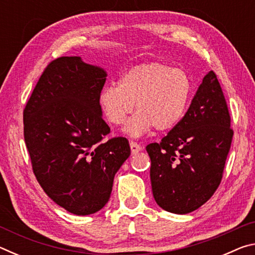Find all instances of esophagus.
Wrapping results in <instances>:
<instances>
[{"instance_id": "34e87169", "label": "esophagus", "mask_w": 255, "mask_h": 255, "mask_svg": "<svg viewBox=\"0 0 255 255\" xmlns=\"http://www.w3.org/2000/svg\"><path fill=\"white\" fill-rule=\"evenodd\" d=\"M129 145H130V149H131V154H136L138 152H140L141 150V146L139 144H137L136 141H130L129 143Z\"/></svg>"}]
</instances>
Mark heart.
<instances>
[{
    "label": "heart",
    "instance_id": "b5f03b06",
    "mask_svg": "<svg viewBox=\"0 0 255 255\" xmlns=\"http://www.w3.org/2000/svg\"><path fill=\"white\" fill-rule=\"evenodd\" d=\"M192 84L180 68L163 63L141 64L122 76L119 85H107L99 96L103 115L112 125H123L131 114L125 131L138 137L154 127L157 131L174 128L187 111Z\"/></svg>",
    "mask_w": 255,
    "mask_h": 255
}]
</instances>
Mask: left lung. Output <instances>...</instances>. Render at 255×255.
<instances>
[{"mask_svg": "<svg viewBox=\"0 0 255 255\" xmlns=\"http://www.w3.org/2000/svg\"><path fill=\"white\" fill-rule=\"evenodd\" d=\"M233 135L226 99L210 71L180 123L146 146L156 204L188 214L208 201L221 184Z\"/></svg>", "mask_w": 255, "mask_h": 255, "instance_id": "8db88e82", "label": "left lung"}]
</instances>
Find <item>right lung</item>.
<instances>
[{
    "label": "right lung",
    "instance_id": "add662e5",
    "mask_svg": "<svg viewBox=\"0 0 255 255\" xmlns=\"http://www.w3.org/2000/svg\"><path fill=\"white\" fill-rule=\"evenodd\" d=\"M106 72L80 57L46 66L23 109L33 174L51 200L72 214H94L110 198L115 174L130 155L127 138L106 139L99 96Z\"/></svg>",
    "mask_w": 255,
    "mask_h": 255
}]
</instances>
